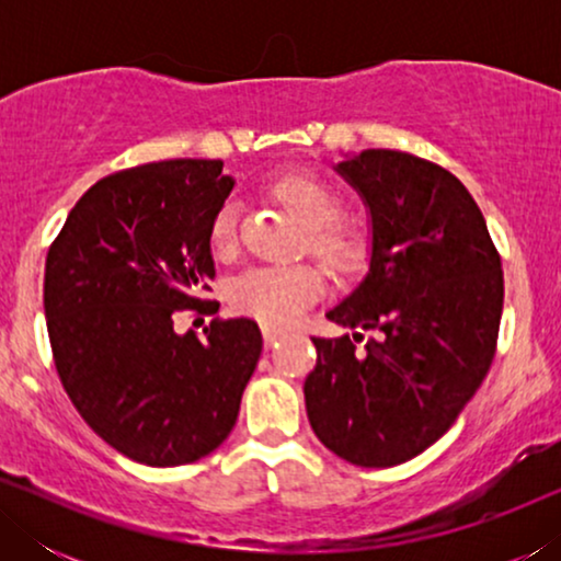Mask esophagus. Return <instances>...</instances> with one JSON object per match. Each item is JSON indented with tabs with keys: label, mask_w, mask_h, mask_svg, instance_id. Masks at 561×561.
Returning <instances> with one entry per match:
<instances>
[{
	"label": "esophagus",
	"mask_w": 561,
	"mask_h": 561,
	"mask_svg": "<svg viewBox=\"0 0 561 561\" xmlns=\"http://www.w3.org/2000/svg\"><path fill=\"white\" fill-rule=\"evenodd\" d=\"M283 334L280 329H271V327H263V340H265V347L267 350H273V347H278V342L283 340Z\"/></svg>",
	"instance_id": "1"
}]
</instances>
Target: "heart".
<instances>
[{"label":"heart","mask_w":561,"mask_h":561,"mask_svg":"<svg viewBox=\"0 0 561 561\" xmlns=\"http://www.w3.org/2000/svg\"><path fill=\"white\" fill-rule=\"evenodd\" d=\"M275 194L294 211V217L309 229L311 250L327 260L334 271L352 273L367 255L365 237L357 229L336 225L342 211L340 196L313 175L296 173L275 183ZM211 248L229 252L237 242V204L225 202L214 214L209 227ZM327 288L319 267L296 265H252L229 280V304L244 317L263 321L267 327H286L301 317Z\"/></svg>","instance_id":"b5f03b06"}]
</instances>
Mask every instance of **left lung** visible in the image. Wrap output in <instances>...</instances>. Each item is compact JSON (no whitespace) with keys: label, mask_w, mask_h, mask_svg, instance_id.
Listing matches in <instances>:
<instances>
[{"label":"left lung","mask_w":561,"mask_h":561,"mask_svg":"<svg viewBox=\"0 0 561 561\" xmlns=\"http://www.w3.org/2000/svg\"><path fill=\"white\" fill-rule=\"evenodd\" d=\"M334 171L370 214V267L327 313L355 334L313 336L306 413L336 457L393 467L432 447L488 375L503 313L501 255L470 191L442 165L363 150ZM363 328L376 336L357 351Z\"/></svg>","instance_id":"8db88e82"}]
</instances>
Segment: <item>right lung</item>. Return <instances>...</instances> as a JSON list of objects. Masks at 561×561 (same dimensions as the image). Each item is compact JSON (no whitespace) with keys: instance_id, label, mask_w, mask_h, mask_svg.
<instances>
[{"instance_id":"right-lung-1","label":"right lung","mask_w":561,"mask_h":561,"mask_svg":"<svg viewBox=\"0 0 561 561\" xmlns=\"http://www.w3.org/2000/svg\"><path fill=\"white\" fill-rule=\"evenodd\" d=\"M221 160L175 158L96 181L45 260L53 359L81 419L150 467L196 462L240 413L263 336L252 319L175 332L183 309L217 313L209 227L234 186Z\"/></svg>"}]
</instances>
